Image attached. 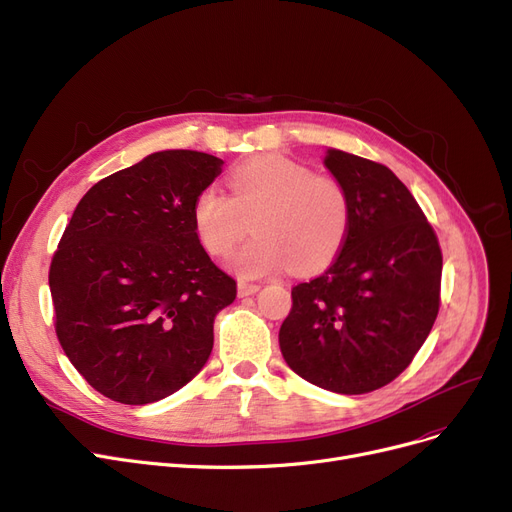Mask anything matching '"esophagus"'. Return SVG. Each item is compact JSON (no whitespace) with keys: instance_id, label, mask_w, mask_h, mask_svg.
<instances>
[{"instance_id":"1","label":"esophagus","mask_w":512,"mask_h":512,"mask_svg":"<svg viewBox=\"0 0 512 512\" xmlns=\"http://www.w3.org/2000/svg\"><path fill=\"white\" fill-rule=\"evenodd\" d=\"M259 284H253V282H238V295L240 297H249V295H255L259 291Z\"/></svg>"}]
</instances>
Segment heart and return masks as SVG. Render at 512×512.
<instances>
[{
	"label": "heart",
	"instance_id": "b5f03b06",
	"mask_svg": "<svg viewBox=\"0 0 512 512\" xmlns=\"http://www.w3.org/2000/svg\"><path fill=\"white\" fill-rule=\"evenodd\" d=\"M228 184L230 194L209 186L196 196L192 221L203 247L224 257L253 217L255 236L230 259L238 276H270L288 261L309 272L322 268L341 249L351 209L345 188L332 177L314 175L280 154H265L240 163Z\"/></svg>",
	"mask_w": 512,
	"mask_h": 512
}]
</instances>
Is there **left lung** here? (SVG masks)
<instances>
[{
  "label": "left lung",
  "mask_w": 512,
  "mask_h": 512,
  "mask_svg": "<svg viewBox=\"0 0 512 512\" xmlns=\"http://www.w3.org/2000/svg\"><path fill=\"white\" fill-rule=\"evenodd\" d=\"M324 167L349 196V230L330 268L293 288L280 326L284 362L343 395L381 389L427 341L439 311L441 251L397 175L328 148Z\"/></svg>",
  "instance_id": "8db88e82"
}]
</instances>
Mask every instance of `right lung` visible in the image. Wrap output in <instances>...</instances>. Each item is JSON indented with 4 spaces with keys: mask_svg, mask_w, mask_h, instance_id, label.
<instances>
[{
    "mask_svg": "<svg viewBox=\"0 0 512 512\" xmlns=\"http://www.w3.org/2000/svg\"><path fill=\"white\" fill-rule=\"evenodd\" d=\"M221 167L207 152H152L87 190L60 238L50 265L56 335L113 402H159L209 360L236 280L203 249L192 207Z\"/></svg>",
    "mask_w": 512,
    "mask_h": 512,
    "instance_id": "add662e5",
    "label": "right lung"
}]
</instances>
